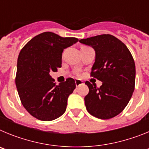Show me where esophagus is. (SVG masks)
Here are the masks:
<instances>
[{
    "instance_id": "obj_1",
    "label": "esophagus",
    "mask_w": 149,
    "mask_h": 149,
    "mask_svg": "<svg viewBox=\"0 0 149 149\" xmlns=\"http://www.w3.org/2000/svg\"><path fill=\"white\" fill-rule=\"evenodd\" d=\"M84 84V82H83L82 81H81V80H78V79H76L75 80V85L76 86H79L80 85H81V84Z\"/></svg>"
}]
</instances>
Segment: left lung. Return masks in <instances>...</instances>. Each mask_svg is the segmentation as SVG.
<instances>
[{"instance_id":"left-lung-1","label":"left lung","mask_w":149,"mask_h":149,"mask_svg":"<svg viewBox=\"0 0 149 149\" xmlns=\"http://www.w3.org/2000/svg\"><path fill=\"white\" fill-rule=\"evenodd\" d=\"M79 42L95 50L91 75L102 82L99 88L85 83L89 89L84 98L86 110L98 119H111L125 108L134 91L136 68L132 55L122 41L110 34Z\"/></svg>"}]
</instances>
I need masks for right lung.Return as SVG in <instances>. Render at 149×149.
I'll use <instances>...</instances> for the list:
<instances>
[{
  "mask_svg": "<svg viewBox=\"0 0 149 149\" xmlns=\"http://www.w3.org/2000/svg\"><path fill=\"white\" fill-rule=\"evenodd\" d=\"M77 42V38L45 32L30 39L18 55L17 90L24 108L37 119L52 121L65 113L68 96L76 87L74 80L56 85L50 73L62 66L63 50Z\"/></svg>",
  "mask_w": 149,
  "mask_h": 149,
  "instance_id": "obj_1",
  "label": "right lung"
}]
</instances>
